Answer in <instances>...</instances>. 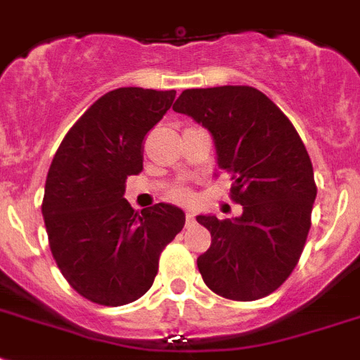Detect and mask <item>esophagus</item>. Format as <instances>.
<instances>
[{
    "label": "esophagus",
    "mask_w": 360,
    "mask_h": 360,
    "mask_svg": "<svg viewBox=\"0 0 360 360\" xmlns=\"http://www.w3.org/2000/svg\"><path fill=\"white\" fill-rule=\"evenodd\" d=\"M192 224H194V213L186 211V226H192Z\"/></svg>",
    "instance_id": "obj_1"
}]
</instances>
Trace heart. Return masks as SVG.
<instances>
[{"instance_id": "b5f03b06", "label": "heart", "mask_w": 360, "mask_h": 360, "mask_svg": "<svg viewBox=\"0 0 360 360\" xmlns=\"http://www.w3.org/2000/svg\"><path fill=\"white\" fill-rule=\"evenodd\" d=\"M169 198H172V200H175V202L188 203V202H192V192L188 191V188H175V191H172Z\"/></svg>"}]
</instances>
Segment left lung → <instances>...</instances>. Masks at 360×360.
Returning <instances> with one entry per match:
<instances>
[{
    "mask_svg": "<svg viewBox=\"0 0 360 360\" xmlns=\"http://www.w3.org/2000/svg\"><path fill=\"white\" fill-rule=\"evenodd\" d=\"M177 114L211 132L217 164L233 179L237 219L200 214L211 246L198 257L203 282L231 301H256L278 290L295 269L318 194L307 147L282 110L250 86L185 89Z\"/></svg>",
    "mask_w": 360,
    "mask_h": 360,
    "instance_id": "left-lung-1",
    "label": "left lung"
}]
</instances>
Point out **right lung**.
Returning a JSON list of instances; mask_svg holds the SVG:
<instances>
[{
  "label": "right lung",
  "mask_w": 360,
  "mask_h": 360,
  "mask_svg": "<svg viewBox=\"0 0 360 360\" xmlns=\"http://www.w3.org/2000/svg\"><path fill=\"white\" fill-rule=\"evenodd\" d=\"M175 91L120 87L87 108L48 169L42 217L65 280L87 301L121 307L140 299L164 246L185 213L157 203L141 213L123 198L124 181L143 169V138L162 120Z\"/></svg>",
  "instance_id": "add662e5"
}]
</instances>
